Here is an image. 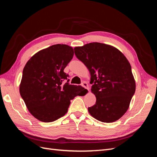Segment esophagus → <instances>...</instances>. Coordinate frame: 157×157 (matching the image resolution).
Returning <instances> with one entry per match:
<instances>
[{"label":"esophagus","instance_id":"1","mask_svg":"<svg viewBox=\"0 0 157 157\" xmlns=\"http://www.w3.org/2000/svg\"><path fill=\"white\" fill-rule=\"evenodd\" d=\"M81 85L82 86L84 87V88H86L88 90H89V88H88V83L86 82V81H83L82 82V84H81Z\"/></svg>","mask_w":157,"mask_h":157}]
</instances>
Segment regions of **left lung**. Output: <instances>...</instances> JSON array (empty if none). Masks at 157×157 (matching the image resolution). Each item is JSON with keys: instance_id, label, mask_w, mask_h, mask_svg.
<instances>
[{"instance_id": "8db88e82", "label": "left lung", "mask_w": 157, "mask_h": 157, "mask_svg": "<svg viewBox=\"0 0 157 157\" xmlns=\"http://www.w3.org/2000/svg\"><path fill=\"white\" fill-rule=\"evenodd\" d=\"M76 57L86 66L96 97L88 107L94 118L103 122L119 119L127 111L136 91L131 65L121 52L112 46L92 42L75 47Z\"/></svg>"}]
</instances>
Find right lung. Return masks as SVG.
Instances as JSON below:
<instances>
[{
  "label": "right lung",
  "mask_w": 157,
  "mask_h": 157,
  "mask_svg": "<svg viewBox=\"0 0 157 157\" xmlns=\"http://www.w3.org/2000/svg\"><path fill=\"white\" fill-rule=\"evenodd\" d=\"M73 55L72 47L52 45L32 56L23 68L20 95L39 121L50 122L64 116L71 99L86 91L81 86L69 84V75L63 71Z\"/></svg>",
  "instance_id": "add662e5"
}]
</instances>
